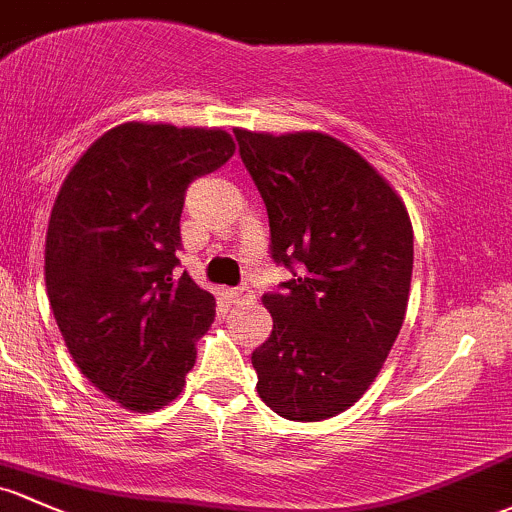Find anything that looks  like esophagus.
Returning a JSON list of instances; mask_svg holds the SVG:
<instances>
[{
	"label": "esophagus",
	"instance_id": "1",
	"mask_svg": "<svg viewBox=\"0 0 512 512\" xmlns=\"http://www.w3.org/2000/svg\"><path fill=\"white\" fill-rule=\"evenodd\" d=\"M254 290L249 288V285H239V288L229 290V300L234 302V305H249V302H254Z\"/></svg>",
	"mask_w": 512,
	"mask_h": 512
}]
</instances>
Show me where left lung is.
<instances>
[{"label": "left lung", "mask_w": 512, "mask_h": 512, "mask_svg": "<svg viewBox=\"0 0 512 512\" xmlns=\"http://www.w3.org/2000/svg\"><path fill=\"white\" fill-rule=\"evenodd\" d=\"M234 136L266 202L271 258L300 268L261 298L273 332L251 354L258 395L285 420H327L366 393L403 327L410 214L388 180L334 136Z\"/></svg>", "instance_id": "obj_1"}]
</instances>
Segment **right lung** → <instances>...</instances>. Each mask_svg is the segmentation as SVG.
Wrapping results in <instances>:
<instances>
[{"instance_id": "right-lung-1", "label": "right lung", "mask_w": 512, "mask_h": 512, "mask_svg": "<svg viewBox=\"0 0 512 512\" xmlns=\"http://www.w3.org/2000/svg\"><path fill=\"white\" fill-rule=\"evenodd\" d=\"M222 129L126 122L70 168L46 234V290L82 376L126 410L180 395L214 295L180 258L185 190L234 156Z\"/></svg>"}]
</instances>
